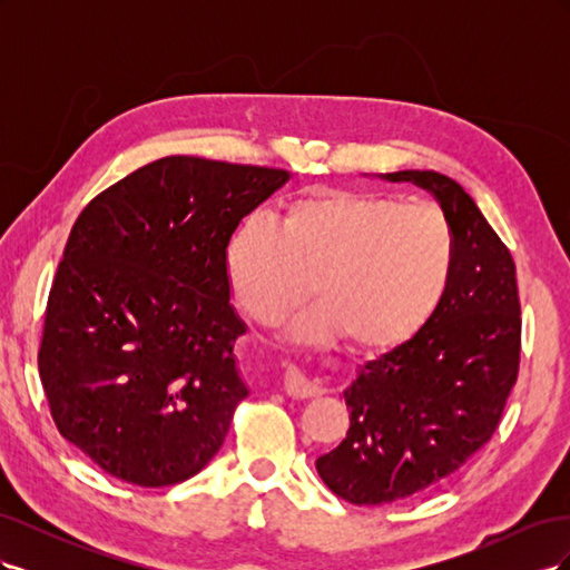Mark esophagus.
Wrapping results in <instances>:
<instances>
[{
    "label": "esophagus",
    "mask_w": 570,
    "mask_h": 570,
    "mask_svg": "<svg viewBox=\"0 0 570 570\" xmlns=\"http://www.w3.org/2000/svg\"><path fill=\"white\" fill-rule=\"evenodd\" d=\"M283 387L289 396H295V400H312V396H318L323 392L321 385L308 381V377L292 364H285Z\"/></svg>",
    "instance_id": "1"
}]
</instances>
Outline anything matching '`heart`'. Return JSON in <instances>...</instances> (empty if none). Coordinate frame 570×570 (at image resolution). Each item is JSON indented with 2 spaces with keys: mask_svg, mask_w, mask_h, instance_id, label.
Here are the masks:
<instances>
[{
  "mask_svg": "<svg viewBox=\"0 0 570 570\" xmlns=\"http://www.w3.org/2000/svg\"><path fill=\"white\" fill-rule=\"evenodd\" d=\"M456 268V233L435 204L377 193L318 189L292 199L275 223L247 218L226 245L239 306L278 323L308 292L321 299L292 337L347 335L356 347L390 350L438 314Z\"/></svg>",
  "mask_w": 570,
  "mask_h": 570,
  "instance_id": "b5f03b06",
  "label": "heart"
}]
</instances>
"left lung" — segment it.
<instances>
[{
    "instance_id": "obj_1",
    "label": "left lung",
    "mask_w": 570,
    "mask_h": 570,
    "mask_svg": "<svg viewBox=\"0 0 570 570\" xmlns=\"http://www.w3.org/2000/svg\"><path fill=\"white\" fill-rule=\"evenodd\" d=\"M381 178L438 199L456 233V268L423 331L361 366L344 390L347 438L316 471L358 507L425 492L459 471L494 435L521 361L515 264L471 195L435 170Z\"/></svg>"
}]
</instances>
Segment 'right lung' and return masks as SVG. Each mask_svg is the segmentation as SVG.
Wrapping results in <instances>:
<instances>
[{
  "mask_svg": "<svg viewBox=\"0 0 570 570\" xmlns=\"http://www.w3.org/2000/svg\"><path fill=\"white\" fill-rule=\"evenodd\" d=\"M283 168L164 157L99 193L49 289L40 381L59 433L101 471L176 485L220 450L249 394L226 245Z\"/></svg>",
  "mask_w": 570,
  "mask_h": 570,
  "instance_id": "add662e5",
  "label": "right lung"
}]
</instances>
